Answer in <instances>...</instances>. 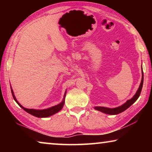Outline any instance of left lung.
I'll return each mask as SVG.
<instances>
[{"instance_id":"8db88e82","label":"left lung","mask_w":152,"mask_h":152,"mask_svg":"<svg viewBox=\"0 0 152 152\" xmlns=\"http://www.w3.org/2000/svg\"><path fill=\"white\" fill-rule=\"evenodd\" d=\"M143 72L142 70V78H141L140 87H139L137 92H136L135 94L133 96L132 99H131L130 100H128L125 104H122L121 106L118 107L116 108H113V109H111V108H107V107H95L94 109L99 110V111L104 113L105 114H108V115H117L123 112L126 109H127L131 105H132L136 101H137L141 94V91L143 86Z\"/></svg>"}]
</instances>
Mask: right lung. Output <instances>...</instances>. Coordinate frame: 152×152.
<instances>
[{"instance_id": "right-lung-1", "label": "right lung", "mask_w": 152, "mask_h": 152, "mask_svg": "<svg viewBox=\"0 0 152 152\" xmlns=\"http://www.w3.org/2000/svg\"><path fill=\"white\" fill-rule=\"evenodd\" d=\"M11 92H12V97H13V99L15 101H16L17 103L19 105V106L22 108L23 109L25 110V111L27 112L28 113H29V114L33 115V116H35L36 117H39V118H42V117H50L51 115L56 114V113H57L58 112L60 111L61 110V109H62L63 107H64V100H65V96H66V91L65 92V94H64V99L63 101H61L60 104H58L57 105H56V106H53V107H51L50 108H48V109H43V110H37V109H26V108H25L22 106L21 104H20L19 102L17 101V100L16 99V98H15V95H14V92L13 91H12V88L11 87Z\"/></svg>"}]
</instances>
